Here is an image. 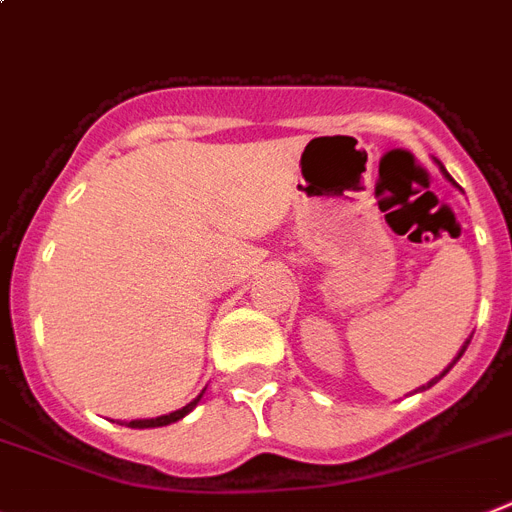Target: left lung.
<instances>
[{"instance_id":"8db88e82","label":"left lung","mask_w":512,"mask_h":512,"mask_svg":"<svg viewBox=\"0 0 512 512\" xmlns=\"http://www.w3.org/2000/svg\"><path fill=\"white\" fill-rule=\"evenodd\" d=\"M445 176H448V173H445ZM469 342H471V339H466V342H464V347H461V352H458V355H456V360H453V362H451V365H448V368H445V370H443V373H440V375H438V378H432V381H430V383H427V386H422V388H430V386H435V383H438V381H440V378H443V375H445V373H448V370H451V368H453V365H456V362H458V360H461V355H464V352H466V347H469Z\"/></svg>"}]
</instances>
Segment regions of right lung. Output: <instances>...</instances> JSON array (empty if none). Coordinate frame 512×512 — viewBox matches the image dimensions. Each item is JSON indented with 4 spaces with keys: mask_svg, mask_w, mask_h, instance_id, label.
Segmentation results:
<instances>
[{
    "mask_svg": "<svg viewBox=\"0 0 512 512\" xmlns=\"http://www.w3.org/2000/svg\"><path fill=\"white\" fill-rule=\"evenodd\" d=\"M199 399H202V393H199V396H196V399L191 401V404H186V406H183V409H178V412L163 414V417H155V419H131V422L126 427H139V430H142V427H165V425H170V422H178V419L186 417V414H189L191 409H194V406L199 404Z\"/></svg>",
    "mask_w": 512,
    "mask_h": 512,
    "instance_id": "add662e5",
    "label": "right lung"
}]
</instances>
